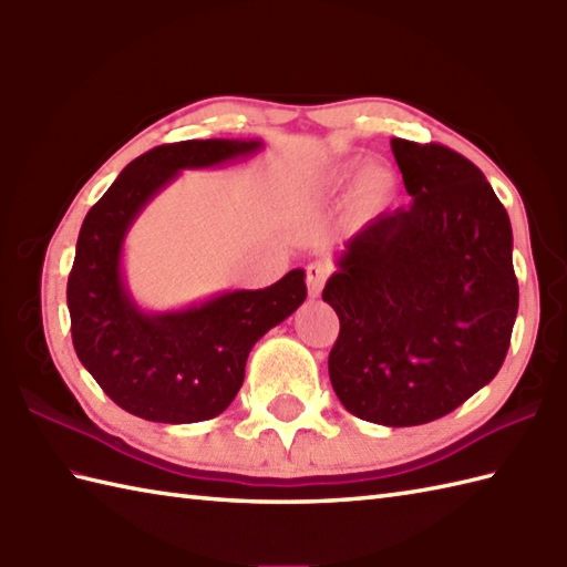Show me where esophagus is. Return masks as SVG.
Masks as SVG:
<instances>
[{
	"label": "esophagus",
	"mask_w": 567,
	"mask_h": 567,
	"mask_svg": "<svg viewBox=\"0 0 567 567\" xmlns=\"http://www.w3.org/2000/svg\"><path fill=\"white\" fill-rule=\"evenodd\" d=\"M329 272H331V265L323 262V260H317V262L309 265V268H307V287H309L311 297L321 295L323 282H327Z\"/></svg>",
	"instance_id": "esophagus-1"
}]
</instances>
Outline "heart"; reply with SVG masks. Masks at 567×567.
<instances>
[{
  "mask_svg": "<svg viewBox=\"0 0 567 567\" xmlns=\"http://www.w3.org/2000/svg\"><path fill=\"white\" fill-rule=\"evenodd\" d=\"M353 175H355V165H341L339 171H333V175L329 177V185L333 189H341L348 185V179H353ZM390 192H392V175L380 165H370L360 173L355 183V204L363 212H372L388 202Z\"/></svg>",
  "mask_w": 567,
  "mask_h": 567,
  "instance_id": "1",
  "label": "heart"
}]
</instances>
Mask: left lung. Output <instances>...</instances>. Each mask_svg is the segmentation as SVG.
<instances>
[{"label":"left lung","mask_w":567,"mask_h":567,"mask_svg":"<svg viewBox=\"0 0 567 567\" xmlns=\"http://www.w3.org/2000/svg\"><path fill=\"white\" fill-rule=\"evenodd\" d=\"M412 197L346 240L323 302L341 321L329 378L382 426L451 414L497 375L519 309L512 224L480 167L439 143L392 138Z\"/></svg>","instance_id":"1"}]
</instances>
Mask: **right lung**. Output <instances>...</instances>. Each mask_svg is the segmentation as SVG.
I'll return each mask as SVG.
<instances>
[{
    "mask_svg": "<svg viewBox=\"0 0 567 567\" xmlns=\"http://www.w3.org/2000/svg\"><path fill=\"white\" fill-rule=\"evenodd\" d=\"M262 141H179L131 161L87 212L68 277L72 346L110 400L161 424L219 416L246 378L250 348L305 302V270L265 290H234L177 311L131 297L124 240L143 207L183 171L258 153Z\"/></svg>",
    "mask_w": 567,
    "mask_h": 567,
    "instance_id": "right-lung-1",
    "label": "right lung"
}]
</instances>
